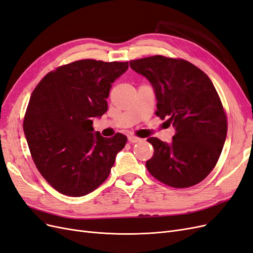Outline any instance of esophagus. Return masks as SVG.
<instances>
[{
  "label": "esophagus",
  "mask_w": 253,
  "mask_h": 253,
  "mask_svg": "<svg viewBox=\"0 0 253 253\" xmlns=\"http://www.w3.org/2000/svg\"><path fill=\"white\" fill-rule=\"evenodd\" d=\"M128 141L132 143H136V142L141 141V138H139V137L137 136H128Z\"/></svg>",
  "instance_id": "34e87169"
}]
</instances>
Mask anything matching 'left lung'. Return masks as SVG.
<instances>
[{"mask_svg": "<svg viewBox=\"0 0 253 253\" xmlns=\"http://www.w3.org/2000/svg\"><path fill=\"white\" fill-rule=\"evenodd\" d=\"M154 87L157 116L175 127L172 143L151 137L154 154L145 166L153 177L173 188L204 180L217 164L227 136V116L212 81L189 61L152 56L129 61Z\"/></svg>", "mask_w": 253, "mask_h": 253, "instance_id": "left-lung-1", "label": "left lung"}]
</instances>
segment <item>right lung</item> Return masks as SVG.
Here are the masks:
<instances>
[{"label":"right lung","mask_w":253,"mask_h":253,"mask_svg":"<svg viewBox=\"0 0 253 253\" xmlns=\"http://www.w3.org/2000/svg\"><path fill=\"white\" fill-rule=\"evenodd\" d=\"M128 62L85 59L45 75L30 96L23 128L38 171L58 192L79 197L109 177L126 136L94 135L93 117L108 111L112 83Z\"/></svg>","instance_id":"1"}]
</instances>
